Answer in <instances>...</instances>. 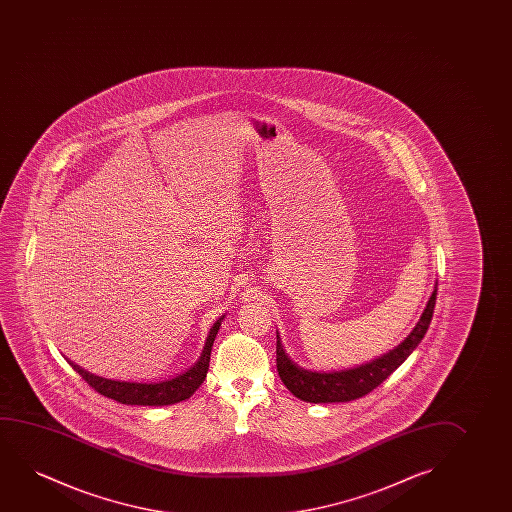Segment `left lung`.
<instances>
[{"label": "left lung", "instance_id": "8db88e82", "mask_svg": "<svg viewBox=\"0 0 512 512\" xmlns=\"http://www.w3.org/2000/svg\"><path fill=\"white\" fill-rule=\"evenodd\" d=\"M435 299H437V285L428 301L427 308L421 315L420 322L416 323V327L404 339V343H400L395 350L386 353L383 357L376 358L357 369H350V371L329 372V374L304 371L288 358L281 346L280 336H276L278 339L276 341V367H278L281 381L297 399L313 402V404L350 402V400L364 397L376 386L381 385L421 343V339L427 334L432 315H434Z\"/></svg>", "mask_w": 512, "mask_h": 512}]
</instances>
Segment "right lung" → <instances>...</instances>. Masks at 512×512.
Listing matches in <instances>:
<instances>
[{
	"label": "right lung",
	"instance_id": "obj_1",
	"mask_svg": "<svg viewBox=\"0 0 512 512\" xmlns=\"http://www.w3.org/2000/svg\"><path fill=\"white\" fill-rule=\"evenodd\" d=\"M220 320L211 327L210 336L204 344L203 355L197 360V364L182 376L162 381V383L147 385V383H126V381L99 378L91 372L84 371L77 364H73L68 358L66 360L87 381V385H91L96 392L105 395L108 399L117 400L122 404H131V406H168V404L189 399L190 395L203 383L210 367L211 346L217 337Z\"/></svg>",
	"mask_w": 512,
	"mask_h": 512
}]
</instances>
